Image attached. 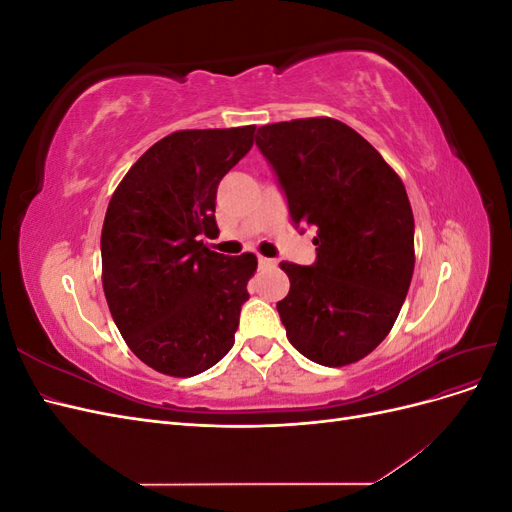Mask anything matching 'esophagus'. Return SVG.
I'll use <instances>...</instances> for the list:
<instances>
[{
  "label": "esophagus",
  "instance_id": "obj_1",
  "mask_svg": "<svg viewBox=\"0 0 512 512\" xmlns=\"http://www.w3.org/2000/svg\"><path fill=\"white\" fill-rule=\"evenodd\" d=\"M273 265L271 258H265V256H258V267H269Z\"/></svg>",
  "mask_w": 512,
  "mask_h": 512
}]
</instances>
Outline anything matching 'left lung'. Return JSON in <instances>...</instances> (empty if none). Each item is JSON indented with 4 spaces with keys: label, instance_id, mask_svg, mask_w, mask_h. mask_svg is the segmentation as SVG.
<instances>
[{
    "label": "left lung",
    "instance_id": "8db88e82",
    "mask_svg": "<svg viewBox=\"0 0 512 512\" xmlns=\"http://www.w3.org/2000/svg\"><path fill=\"white\" fill-rule=\"evenodd\" d=\"M297 228H314L316 260L282 262L277 303L290 344L309 361H361L389 335L414 271V215L404 183L380 153L331 117L258 128Z\"/></svg>",
    "mask_w": 512,
    "mask_h": 512
}]
</instances>
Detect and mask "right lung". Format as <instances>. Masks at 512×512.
<instances>
[{
  "instance_id": "1",
  "label": "right lung",
  "mask_w": 512,
  "mask_h": 512,
  "mask_svg": "<svg viewBox=\"0 0 512 512\" xmlns=\"http://www.w3.org/2000/svg\"><path fill=\"white\" fill-rule=\"evenodd\" d=\"M254 130L168 134L108 203L100 239L106 303L130 350L160 374L196 376L235 344L258 260L211 252L200 237L218 230V185L252 149Z\"/></svg>"
}]
</instances>
